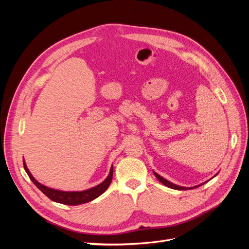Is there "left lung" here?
Listing matches in <instances>:
<instances>
[{"label":"left lung","mask_w":249,"mask_h":249,"mask_svg":"<svg viewBox=\"0 0 249 249\" xmlns=\"http://www.w3.org/2000/svg\"><path fill=\"white\" fill-rule=\"evenodd\" d=\"M153 172H154V175L156 176V178H157L158 179H159L163 185L171 188V189H176V190H190V189H194V188H197V187L201 186L202 184H205V183H202V184H200V185H198V186H195V187H182V186H178V185H176V184H173V183L169 182V180H167L166 178H164L163 177L158 175L157 172H155V171H153ZM215 176H216V175H215ZM215 176H214V177H215Z\"/></svg>","instance_id":"obj_1"}]
</instances>
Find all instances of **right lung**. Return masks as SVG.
I'll return each instance as SVG.
<instances>
[{"label":"right lung","mask_w":249,"mask_h":249,"mask_svg":"<svg viewBox=\"0 0 249 249\" xmlns=\"http://www.w3.org/2000/svg\"><path fill=\"white\" fill-rule=\"evenodd\" d=\"M24 168L28 173L29 178H31L32 182L35 184V186L38 188L43 194H46L50 199H52L53 201L63 203V205H69V206L82 205V203L89 202L95 199L96 197H99L100 195H102L108 189L113 177V166H111L110 172L108 177L106 178V179L103 180V182L97 186L89 188V189L83 190V191H62V190L53 189V188L44 186L40 184L38 180H36L35 178L31 175V172H30V170L28 169L25 160H24Z\"/></svg>","instance_id":"1"}]
</instances>
